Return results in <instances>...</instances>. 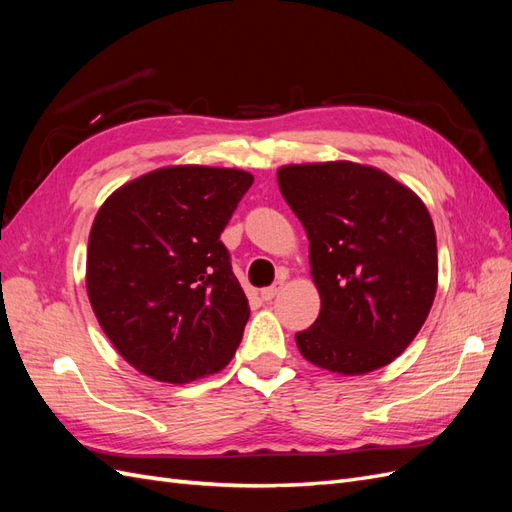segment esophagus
Listing matches in <instances>:
<instances>
[{
    "label": "esophagus",
    "mask_w": 512,
    "mask_h": 512,
    "mask_svg": "<svg viewBox=\"0 0 512 512\" xmlns=\"http://www.w3.org/2000/svg\"><path fill=\"white\" fill-rule=\"evenodd\" d=\"M282 286H284V277H280V280H277L273 286L262 288V290H260V297L265 299V301H271V299H275V294L282 290Z\"/></svg>",
    "instance_id": "obj_1"
}]
</instances>
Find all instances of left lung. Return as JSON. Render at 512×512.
<instances>
[{
	"mask_svg": "<svg viewBox=\"0 0 512 512\" xmlns=\"http://www.w3.org/2000/svg\"><path fill=\"white\" fill-rule=\"evenodd\" d=\"M277 183L309 239L320 294L305 359L342 376L393 363L425 324L438 288V245L425 203L376 166L288 164Z\"/></svg>",
	"mask_w": 512,
	"mask_h": 512,
	"instance_id": "8db88e82",
	"label": "left lung"
}]
</instances>
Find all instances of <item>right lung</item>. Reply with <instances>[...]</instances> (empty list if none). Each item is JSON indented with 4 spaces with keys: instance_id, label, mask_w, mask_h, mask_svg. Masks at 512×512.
Instances as JSON below:
<instances>
[{
    "instance_id": "obj_1",
    "label": "right lung",
    "mask_w": 512,
    "mask_h": 512,
    "mask_svg": "<svg viewBox=\"0 0 512 512\" xmlns=\"http://www.w3.org/2000/svg\"><path fill=\"white\" fill-rule=\"evenodd\" d=\"M254 177L164 166L104 200L87 243V294L102 331L141 374L188 384L224 369L250 318L220 241Z\"/></svg>"
}]
</instances>
